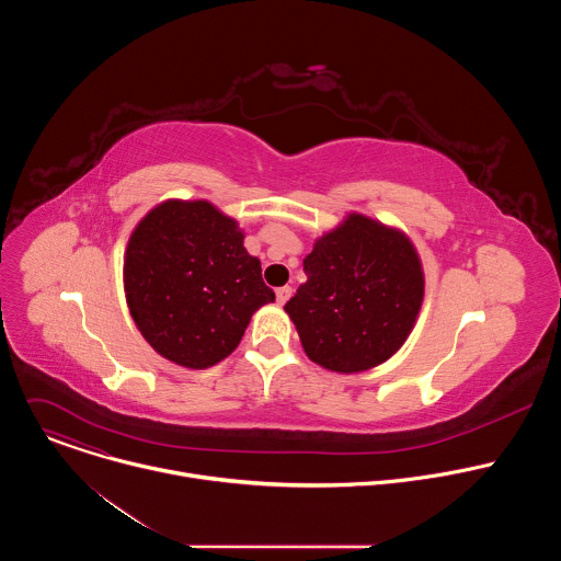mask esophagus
<instances>
[{
    "label": "esophagus",
    "instance_id": "obj_1",
    "mask_svg": "<svg viewBox=\"0 0 561 561\" xmlns=\"http://www.w3.org/2000/svg\"><path fill=\"white\" fill-rule=\"evenodd\" d=\"M290 295H293V288H290V286H282V288L275 290V297H277V304H279V306H284V304L290 299Z\"/></svg>",
    "mask_w": 561,
    "mask_h": 561
}]
</instances>
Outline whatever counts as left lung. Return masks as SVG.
Wrapping results in <instances>:
<instances>
[{
	"label": "left lung",
	"instance_id": "8db88e82",
	"mask_svg": "<svg viewBox=\"0 0 561 561\" xmlns=\"http://www.w3.org/2000/svg\"><path fill=\"white\" fill-rule=\"evenodd\" d=\"M306 282L284 306L306 355L335 373H362L411 335L424 271L411 239L359 213L314 242Z\"/></svg>",
	"mask_w": 561,
	"mask_h": 561
}]
</instances>
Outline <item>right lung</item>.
I'll list each match as a JSON object with an SVG mask.
<instances>
[{
	"label": "right lung",
	"mask_w": 561,
	"mask_h": 561,
	"mask_svg": "<svg viewBox=\"0 0 561 561\" xmlns=\"http://www.w3.org/2000/svg\"><path fill=\"white\" fill-rule=\"evenodd\" d=\"M124 290L144 340L169 362L208 368L242 342L275 293L237 221L206 199H169L133 230Z\"/></svg>",
	"instance_id": "right-lung-1"
}]
</instances>
